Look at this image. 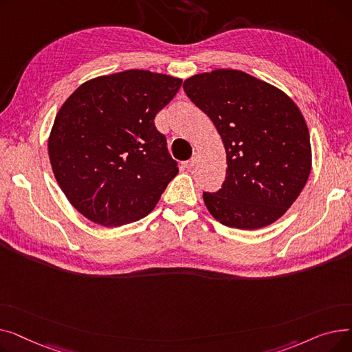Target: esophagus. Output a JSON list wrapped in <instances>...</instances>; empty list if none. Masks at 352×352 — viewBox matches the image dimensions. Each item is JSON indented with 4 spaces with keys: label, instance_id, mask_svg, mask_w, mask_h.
<instances>
[{
    "label": "esophagus",
    "instance_id": "1",
    "mask_svg": "<svg viewBox=\"0 0 352 352\" xmlns=\"http://www.w3.org/2000/svg\"><path fill=\"white\" fill-rule=\"evenodd\" d=\"M197 161H198V153H194V154H192V157H191V160H188V161H184V162H182V166H184V168L190 170V168H192V166L197 164Z\"/></svg>",
    "mask_w": 352,
    "mask_h": 352
}]
</instances>
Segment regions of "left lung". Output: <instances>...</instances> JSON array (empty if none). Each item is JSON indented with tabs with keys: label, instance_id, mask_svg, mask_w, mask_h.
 <instances>
[{
	"label": "left lung",
	"instance_id": "obj_1",
	"mask_svg": "<svg viewBox=\"0 0 352 352\" xmlns=\"http://www.w3.org/2000/svg\"><path fill=\"white\" fill-rule=\"evenodd\" d=\"M214 122L227 153L226 181L204 202L221 224L258 230L298 198L311 173L309 133L278 88L236 69L197 74L182 85Z\"/></svg>",
	"mask_w": 352,
	"mask_h": 352
}]
</instances>
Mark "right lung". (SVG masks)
Instances as JSON below:
<instances>
[{"label":"right lung","mask_w":352,"mask_h":352,"mask_svg":"<svg viewBox=\"0 0 352 352\" xmlns=\"http://www.w3.org/2000/svg\"><path fill=\"white\" fill-rule=\"evenodd\" d=\"M181 80L129 69L89 80L55 117L48 154L63 192L85 218L118 227L150 214L177 161L154 118Z\"/></svg>","instance_id":"add662e5"}]
</instances>
